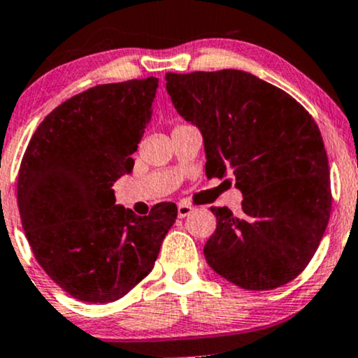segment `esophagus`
I'll use <instances>...</instances> for the list:
<instances>
[{
    "mask_svg": "<svg viewBox=\"0 0 358 358\" xmlns=\"http://www.w3.org/2000/svg\"><path fill=\"white\" fill-rule=\"evenodd\" d=\"M192 212H193L192 205H188L187 202H180L178 203V217H180V219H185V217L190 215Z\"/></svg>",
    "mask_w": 358,
    "mask_h": 358,
    "instance_id": "esophagus-1",
    "label": "esophagus"
}]
</instances>
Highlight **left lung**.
<instances>
[{
	"mask_svg": "<svg viewBox=\"0 0 358 358\" xmlns=\"http://www.w3.org/2000/svg\"><path fill=\"white\" fill-rule=\"evenodd\" d=\"M175 109L203 136L208 178H236L242 213L212 207L208 266L249 291L294 279L318 249L331 210L330 170L315 119L249 72H168ZM232 183V180H225Z\"/></svg>",
	"mask_w": 358,
	"mask_h": 358,
	"instance_id": "left-lung-1",
	"label": "left lung"
}]
</instances>
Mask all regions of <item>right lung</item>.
<instances>
[{
    "label": "right lung",
    "mask_w": 358,
    "mask_h": 358,
    "mask_svg": "<svg viewBox=\"0 0 358 358\" xmlns=\"http://www.w3.org/2000/svg\"><path fill=\"white\" fill-rule=\"evenodd\" d=\"M158 79L102 84L55 108L36 127L18 173V208L35 259L65 293L110 303L153 269L176 219L165 202L139 217L116 205L153 114Z\"/></svg>",
    "instance_id": "1"
}]
</instances>
